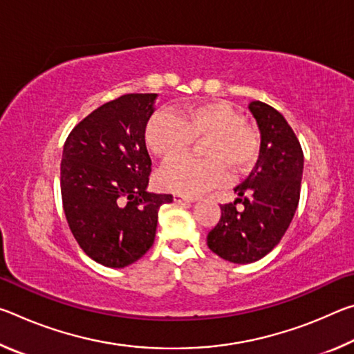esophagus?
I'll return each instance as SVG.
<instances>
[{
	"instance_id": "34e87169",
	"label": "esophagus",
	"mask_w": 354,
	"mask_h": 354,
	"mask_svg": "<svg viewBox=\"0 0 354 354\" xmlns=\"http://www.w3.org/2000/svg\"><path fill=\"white\" fill-rule=\"evenodd\" d=\"M173 200H175L176 203H194L196 198H194V196H189V195L175 194L173 195Z\"/></svg>"
}]
</instances>
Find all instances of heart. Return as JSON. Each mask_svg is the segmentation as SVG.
Returning <instances> with one entry per match:
<instances>
[{
  "mask_svg": "<svg viewBox=\"0 0 354 354\" xmlns=\"http://www.w3.org/2000/svg\"><path fill=\"white\" fill-rule=\"evenodd\" d=\"M205 138L208 142L203 146V157L207 161L177 155L188 151L194 141ZM145 140L158 158H173L159 171L160 187L183 195H200L221 187L230 179L227 169L234 175L253 170L262 149L256 128L245 123L242 113L223 101L190 104L178 113L156 112L147 123Z\"/></svg>",
  "mask_w": 354,
  "mask_h": 354,
  "instance_id": "heart-1",
  "label": "heart"
}]
</instances>
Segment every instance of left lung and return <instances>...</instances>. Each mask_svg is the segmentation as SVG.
Segmentation results:
<instances>
[{"label": "left lung", "instance_id": "1", "mask_svg": "<svg viewBox=\"0 0 354 354\" xmlns=\"http://www.w3.org/2000/svg\"><path fill=\"white\" fill-rule=\"evenodd\" d=\"M248 109L261 131V158L234 189L239 198L220 206L218 223L207 234V247L234 263L259 261L283 239L299 201L304 162L295 133L277 109L262 101H251Z\"/></svg>", "mask_w": 354, "mask_h": 354}]
</instances>
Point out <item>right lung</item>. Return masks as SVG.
I'll list each match as a JSON object with an SVG mask.
<instances>
[{
	"mask_svg": "<svg viewBox=\"0 0 354 354\" xmlns=\"http://www.w3.org/2000/svg\"><path fill=\"white\" fill-rule=\"evenodd\" d=\"M156 93H127L95 109L64 143L61 194L70 231L84 253L111 268L151 248L159 207L170 194H149L145 128Z\"/></svg>",
	"mask_w": 354,
	"mask_h": 354,
	"instance_id": "add662e5",
	"label": "right lung"
}]
</instances>
